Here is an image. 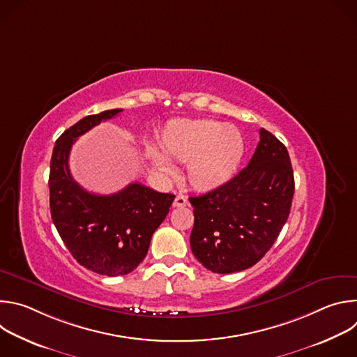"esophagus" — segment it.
<instances>
[{
	"mask_svg": "<svg viewBox=\"0 0 357 357\" xmlns=\"http://www.w3.org/2000/svg\"><path fill=\"white\" fill-rule=\"evenodd\" d=\"M188 205V199L183 195H178L174 200V208H183Z\"/></svg>",
	"mask_w": 357,
	"mask_h": 357,
	"instance_id": "obj_1",
	"label": "esophagus"
}]
</instances>
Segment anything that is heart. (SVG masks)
Returning a JSON list of instances; mask_svg holds the SVG:
<instances>
[{
    "mask_svg": "<svg viewBox=\"0 0 357 357\" xmlns=\"http://www.w3.org/2000/svg\"><path fill=\"white\" fill-rule=\"evenodd\" d=\"M160 148L151 152V162L165 176L175 169L171 161L186 164L192 188L209 192L229 182L244 155V139L238 128L213 120H175L162 131Z\"/></svg>",
    "mask_w": 357,
    "mask_h": 357,
    "instance_id": "1",
    "label": "heart"
}]
</instances>
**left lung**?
<instances>
[{
	"label": "left lung",
	"mask_w": 357,
	"mask_h": 357,
	"mask_svg": "<svg viewBox=\"0 0 357 357\" xmlns=\"http://www.w3.org/2000/svg\"><path fill=\"white\" fill-rule=\"evenodd\" d=\"M294 189L285 145L261 128L260 142L245 168L220 188L189 197L195 215L193 256L218 274L252 267L285 225Z\"/></svg>",
	"instance_id": "left-lung-1"
}]
</instances>
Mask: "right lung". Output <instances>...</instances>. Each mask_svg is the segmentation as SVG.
<instances>
[{"label": "right lung", "mask_w": 357, "mask_h": 357, "mask_svg": "<svg viewBox=\"0 0 357 357\" xmlns=\"http://www.w3.org/2000/svg\"><path fill=\"white\" fill-rule=\"evenodd\" d=\"M121 109L82 119L54 146L49 174V205L54 225L75 260L107 277L126 275L145 259L151 237L167 218L175 195L130 183L113 195L84 190L70 175L73 142Z\"/></svg>", "instance_id": "add662e5"}]
</instances>
